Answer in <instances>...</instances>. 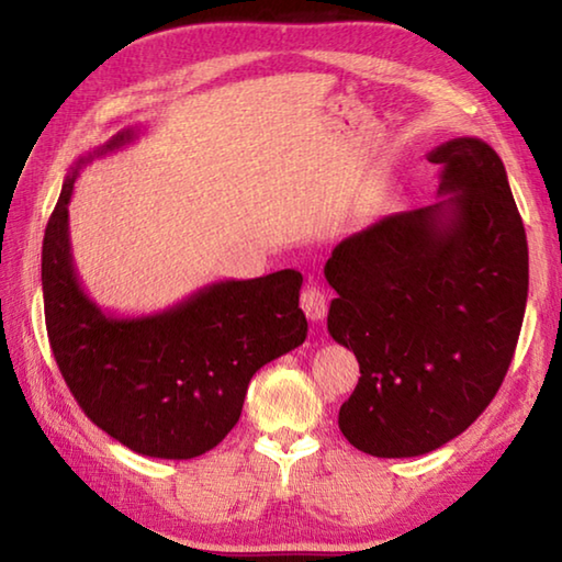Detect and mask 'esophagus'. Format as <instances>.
I'll return each instance as SVG.
<instances>
[{"instance_id":"34e87169","label":"esophagus","mask_w":562,"mask_h":562,"mask_svg":"<svg viewBox=\"0 0 562 562\" xmlns=\"http://www.w3.org/2000/svg\"><path fill=\"white\" fill-rule=\"evenodd\" d=\"M300 307L310 322H322L327 315V294L317 284H307L300 294Z\"/></svg>"}]
</instances>
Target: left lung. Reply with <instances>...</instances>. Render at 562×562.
I'll return each instance as SVG.
<instances>
[{"label": "left lung", "instance_id": "left-lung-1", "mask_svg": "<svg viewBox=\"0 0 562 562\" xmlns=\"http://www.w3.org/2000/svg\"><path fill=\"white\" fill-rule=\"evenodd\" d=\"M426 158L441 166V201L367 225L325 265L337 290L327 329L361 372L339 429L379 459L424 456L469 429L526 315V227L503 160L473 136Z\"/></svg>", "mask_w": 562, "mask_h": 562}]
</instances>
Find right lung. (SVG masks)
<instances>
[{"instance_id":"add662e5","label":"right lung","mask_w":562,"mask_h":562,"mask_svg":"<svg viewBox=\"0 0 562 562\" xmlns=\"http://www.w3.org/2000/svg\"><path fill=\"white\" fill-rule=\"evenodd\" d=\"M138 133L119 131L64 180L42 247L46 331L66 386L101 431L150 459H195L237 424L252 374L307 337L302 274L221 280L154 315L103 312L74 268L69 201L83 166Z\"/></svg>"}]
</instances>
